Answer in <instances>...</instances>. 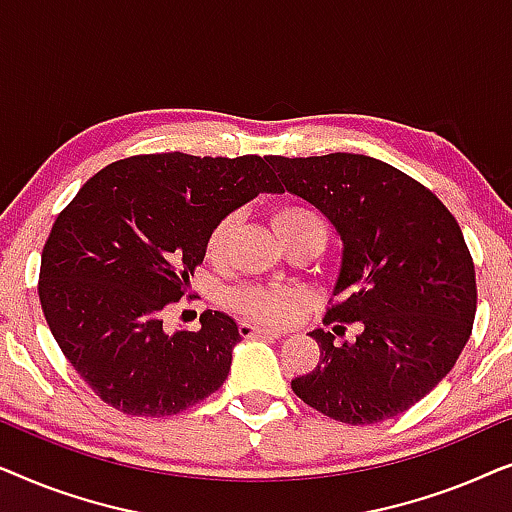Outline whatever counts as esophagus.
I'll list each match as a JSON object with an SVG mask.
<instances>
[{"label":"esophagus","instance_id":"obj_1","mask_svg":"<svg viewBox=\"0 0 512 512\" xmlns=\"http://www.w3.org/2000/svg\"><path fill=\"white\" fill-rule=\"evenodd\" d=\"M240 335L244 338H282V331H277V328H268V326H256V324H249V321H242L240 324Z\"/></svg>","mask_w":512,"mask_h":512}]
</instances>
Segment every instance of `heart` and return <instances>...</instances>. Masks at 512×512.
Here are the masks:
<instances>
[{
    "label": "heart",
    "mask_w": 512,
    "mask_h": 512,
    "mask_svg": "<svg viewBox=\"0 0 512 512\" xmlns=\"http://www.w3.org/2000/svg\"><path fill=\"white\" fill-rule=\"evenodd\" d=\"M272 228L279 235V240H286L291 233L307 226H321L317 216L303 205H279L270 216ZM237 216L228 214L214 223L205 242V254L212 261H221L226 256L230 237L235 233ZM307 291L296 286H240V289L228 293V305L242 317L261 321L270 326H286L298 317V312L307 305Z\"/></svg>",
    "instance_id": "1"
}]
</instances>
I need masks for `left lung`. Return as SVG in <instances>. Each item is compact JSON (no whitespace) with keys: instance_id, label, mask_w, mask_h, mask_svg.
Here are the masks:
<instances>
[{"instance_id":"left-lung-1","label":"left lung","mask_w":512,"mask_h":512,"mask_svg":"<svg viewBox=\"0 0 512 512\" xmlns=\"http://www.w3.org/2000/svg\"><path fill=\"white\" fill-rule=\"evenodd\" d=\"M265 160L282 191L317 207L340 235L338 303L324 321L362 324L340 348L324 328L312 331L319 363L291 389L345 424L401 415L450 373L471 338L478 289L459 223L429 188L377 158Z\"/></svg>"}]
</instances>
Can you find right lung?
<instances>
[{
    "label": "right lung",
    "mask_w": 512,
    "mask_h": 512,
    "mask_svg": "<svg viewBox=\"0 0 512 512\" xmlns=\"http://www.w3.org/2000/svg\"><path fill=\"white\" fill-rule=\"evenodd\" d=\"M258 193H282L261 156L151 153L116 160L62 209L41 251L39 300L62 354L111 408L167 417L226 382L235 319L163 328L205 258L214 223Z\"/></svg>",
    "instance_id": "1"
}]
</instances>
